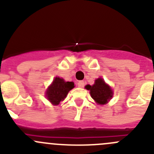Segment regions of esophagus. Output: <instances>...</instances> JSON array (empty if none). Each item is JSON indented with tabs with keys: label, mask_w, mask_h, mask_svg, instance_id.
<instances>
[{
	"label": "esophagus",
	"mask_w": 154,
	"mask_h": 154,
	"mask_svg": "<svg viewBox=\"0 0 154 154\" xmlns=\"http://www.w3.org/2000/svg\"><path fill=\"white\" fill-rule=\"evenodd\" d=\"M77 86H78L79 88H83L85 86V83L84 81H79L78 83H77Z\"/></svg>",
	"instance_id": "esophagus-1"
}]
</instances>
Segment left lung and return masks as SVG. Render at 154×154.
Segmentation results:
<instances>
[{
	"mask_svg": "<svg viewBox=\"0 0 154 154\" xmlns=\"http://www.w3.org/2000/svg\"><path fill=\"white\" fill-rule=\"evenodd\" d=\"M85 88L89 90L91 97L98 104H106L112 97L113 91L111 87L106 84L101 77L96 79L94 85H86Z\"/></svg>",
	"mask_w": 154,
	"mask_h": 154,
	"instance_id": "obj_1",
	"label": "left lung"
}]
</instances>
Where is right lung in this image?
<instances>
[{
	"label": "right lung",
	"instance_id": "1",
	"mask_svg": "<svg viewBox=\"0 0 154 154\" xmlns=\"http://www.w3.org/2000/svg\"><path fill=\"white\" fill-rule=\"evenodd\" d=\"M74 87V82H66L63 78L57 77L46 90V97L52 104L59 105Z\"/></svg>",
	"mask_w": 154,
	"mask_h": 154
}]
</instances>
